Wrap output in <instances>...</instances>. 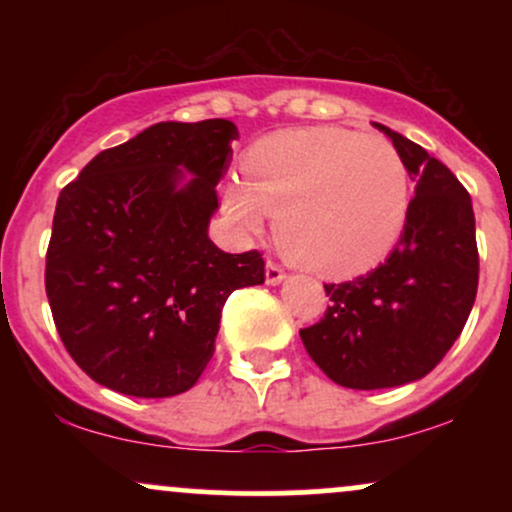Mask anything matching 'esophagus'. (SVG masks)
<instances>
[{
  "label": "esophagus",
  "instance_id": "obj_1",
  "mask_svg": "<svg viewBox=\"0 0 512 512\" xmlns=\"http://www.w3.org/2000/svg\"><path fill=\"white\" fill-rule=\"evenodd\" d=\"M264 276H267V284H269V286H276V284H281V281L286 279L284 269H281L279 264L272 262V260H267V269H264Z\"/></svg>",
  "mask_w": 512,
  "mask_h": 512
}]
</instances>
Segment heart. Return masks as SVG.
<instances>
[{"label":"heart","instance_id":"1","mask_svg":"<svg viewBox=\"0 0 512 512\" xmlns=\"http://www.w3.org/2000/svg\"><path fill=\"white\" fill-rule=\"evenodd\" d=\"M223 185V209L243 233L276 216V243L322 276H354L383 262L409 214V173L378 134L305 127L264 137Z\"/></svg>","mask_w":512,"mask_h":512}]
</instances>
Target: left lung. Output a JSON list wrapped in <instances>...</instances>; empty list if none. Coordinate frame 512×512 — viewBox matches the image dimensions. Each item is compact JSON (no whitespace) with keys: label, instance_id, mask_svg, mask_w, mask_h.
I'll return each mask as SVG.
<instances>
[{"label":"left lung","instance_id":"left-lung-1","mask_svg":"<svg viewBox=\"0 0 512 512\" xmlns=\"http://www.w3.org/2000/svg\"><path fill=\"white\" fill-rule=\"evenodd\" d=\"M416 182L407 223L373 272L327 284L332 305L301 330L305 351L327 378L351 390L421 380L460 337L479 286L472 199L426 149L378 125Z\"/></svg>","mask_w":512,"mask_h":512}]
</instances>
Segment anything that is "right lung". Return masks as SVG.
<instances>
[{"label":"right lung","instance_id":"add662e5","mask_svg":"<svg viewBox=\"0 0 512 512\" xmlns=\"http://www.w3.org/2000/svg\"><path fill=\"white\" fill-rule=\"evenodd\" d=\"M233 139L231 120L158 122L60 192L45 291L62 344L96 383L146 399L190 390L226 298L264 284L260 252L209 240Z\"/></svg>","mask_w":512,"mask_h":512}]
</instances>
